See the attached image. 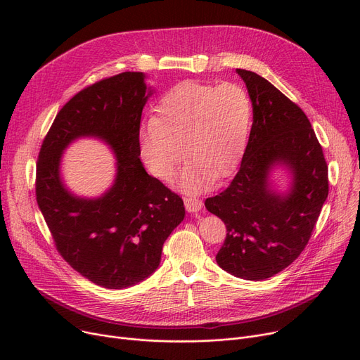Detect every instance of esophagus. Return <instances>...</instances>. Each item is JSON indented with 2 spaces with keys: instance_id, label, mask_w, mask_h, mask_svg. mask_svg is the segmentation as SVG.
<instances>
[{
  "instance_id": "obj_1",
  "label": "esophagus",
  "mask_w": 360,
  "mask_h": 360,
  "mask_svg": "<svg viewBox=\"0 0 360 360\" xmlns=\"http://www.w3.org/2000/svg\"><path fill=\"white\" fill-rule=\"evenodd\" d=\"M184 202H185V209L186 212L190 213H197L202 209V201L200 198H195V197H185L184 198Z\"/></svg>"
}]
</instances>
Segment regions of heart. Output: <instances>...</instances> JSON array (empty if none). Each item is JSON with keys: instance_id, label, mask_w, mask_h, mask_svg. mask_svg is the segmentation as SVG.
I'll use <instances>...</instances> for the list:
<instances>
[{"instance_id": "obj_1", "label": "heart", "mask_w": 360, "mask_h": 360, "mask_svg": "<svg viewBox=\"0 0 360 360\" xmlns=\"http://www.w3.org/2000/svg\"><path fill=\"white\" fill-rule=\"evenodd\" d=\"M155 112L140 131L139 151L156 178L172 179L182 153L188 163L179 184L188 193L235 172L252 120L250 96L240 86L185 80L163 94Z\"/></svg>"}]
</instances>
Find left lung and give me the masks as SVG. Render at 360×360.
Instances as JSON below:
<instances>
[{
    "instance_id": "8db88e82",
    "label": "left lung",
    "mask_w": 360,
    "mask_h": 360,
    "mask_svg": "<svg viewBox=\"0 0 360 360\" xmlns=\"http://www.w3.org/2000/svg\"><path fill=\"white\" fill-rule=\"evenodd\" d=\"M252 102L254 122L238 174L205 209L226 224L219 266L245 280H266L305 250L328 197V166L305 112L261 75L238 68ZM285 164L291 191L268 186L269 170Z\"/></svg>"
}]
</instances>
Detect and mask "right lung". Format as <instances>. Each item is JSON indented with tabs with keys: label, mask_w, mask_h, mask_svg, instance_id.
<instances>
[{
	"label": "right lung",
	"mask_w": 360,
	"mask_h": 360,
	"mask_svg": "<svg viewBox=\"0 0 360 360\" xmlns=\"http://www.w3.org/2000/svg\"><path fill=\"white\" fill-rule=\"evenodd\" d=\"M150 94L144 74L134 71L84 87L55 117L37 158L36 201L56 251L108 289L132 286L153 273L165 240L185 216L182 198L140 160V121ZM89 135L106 141L119 160L116 182L94 200L72 196L59 176L63 148Z\"/></svg>",
	"instance_id": "right-lung-1"
}]
</instances>
